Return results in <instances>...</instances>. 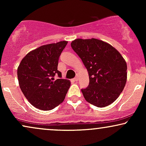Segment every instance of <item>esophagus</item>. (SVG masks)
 <instances>
[{
  "label": "esophagus",
  "instance_id": "esophagus-1",
  "mask_svg": "<svg viewBox=\"0 0 146 146\" xmlns=\"http://www.w3.org/2000/svg\"><path fill=\"white\" fill-rule=\"evenodd\" d=\"M78 80H79V76H78V75H77L75 77V78H74V80L75 81H78Z\"/></svg>",
  "mask_w": 146,
  "mask_h": 146
}]
</instances>
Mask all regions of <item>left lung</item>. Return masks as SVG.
Returning a JSON list of instances; mask_svg holds the SVG:
<instances>
[{
  "label": "left lung",
  "mask_w": 146,
  "mask_h": 146,
  "mask_svg": "<svg viewBox=\"0 0 146 146\" xmlns=\"http://www.w3.org/2000/svg\"><path fill=\"white\" fill-rule=\"evenodd\" d=\"M71 47L82 60L89 75V84L81 89L87 102L99 108L111 104L123 91L127 80V64L116 48L95 39H76Z\"/></svg>",
  "instance_id": "obj_1"
}]
</instances>
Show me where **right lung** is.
<instances>
[{
	"label": "right lung",
	"instance_id": "1",
	"mask_svg": "<svg viewBox=\"0 0 146 146\" xmlns=\"http://www.w3.org/2000/svg\"><path fill=\"white\" fill-rule=\"evenodd\" d=\"M68 42L48 44L30 51L18 68L19 86L25 98L33 106L50 110L64 100L70 81L62 78L58 70L59 57ZM56 75L59 79L54 80Z\"/></svg>",
	"mask_w": 146,
	"mask_h": 146
}]
</instances>
